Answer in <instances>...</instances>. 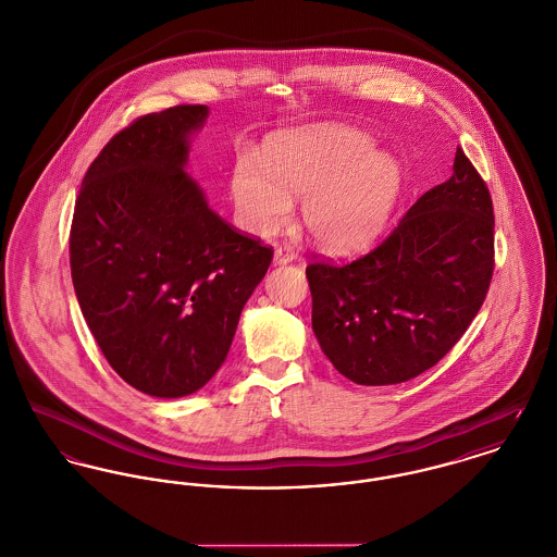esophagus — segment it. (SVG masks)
I'll return each instance as SVG.
<instances>
[{
	"instance_id": "34e87169",
	"label": "esophagus",
	"mask_w": 557,
	"mask_h": 557,
	"mask_svg": "<svg viewBox=\"0 0 557 557\" xmlns=\"http://www.w3.org/2000/svg\"><path fill=\"white\" fill-rule=\"evenodd\" d=\"M275 264H286V262H293L295 260V252L290 248H275V255H273Z\"/></svg>"
}]
</instances>
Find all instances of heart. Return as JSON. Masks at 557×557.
<instances>
[{
  "mask_svg": "<svg viewBox=\"0 0 557 557\" xmlns=\"http://www.w3.org/2000/svg\"><path fill=\"white\" fill-rule=\"evenodd\" d=\"M398 193V170L373 152L369 135L343 125L299 128L275 137L260 165L242 159L231 175V197L242 224L255 235L277 233L302 199V224L326 252L349 255L384 228Z\"/></svg>",
  "mask_w": 557,
  "mask_h": 557,
  "instance_id": "b5f03b06",
  "label": "heart"
}]
</instances>
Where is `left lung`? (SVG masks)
Instances as JSON below:
<instances>
[{"instance_id": "left-lung-1", "label": "left lung", "mask_w": 557, "mask_h": 557, "mask_svg": "<svg viewBox=\"0 0 557 557\" xmlns=\"http://www.w3.org/2000/svg\"><path fill=\"white\" fill-rule=\"evenodd\" d=\"M311 326L333 367L360 385L400 384L434 367L471 326L494 273V208L462 148L369 255L305 269Z\"/></svg>"}]
</instances>
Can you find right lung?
I'll use <instances>...</instances> for the list:
<instances>
[{
  "label": "right lung",
  "instance_id": "obj_1",
  "mask_svg": "<svg viewBox=\"0 0 557 557\" xmlns=\"http://www.w3.org/2000/svg\"><path fill=\"white\" fill-rule=\"evenodd\" d=\"M206 106L135 119L90 163L70 231L72 282L110 367L180 398L224 362L273 248L208 208L184 172Z\"/></svg>",
  "mask_w": 557,
  "mask_h": 557
}]
</instances>
